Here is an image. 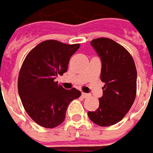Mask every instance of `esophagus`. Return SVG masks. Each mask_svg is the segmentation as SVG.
<instances>
[{"label":"esophagus","instance_id":"34e87169","mask_svg":"<svg viewBox=\"0 0 153 153\" xmlns=\"http://www.w3.org/2000/svg\"><path fill=\"white\" fill-rule=\"evenodd\" d=\"M82 96L83 98H88V97H90V95H89V94H86V93H84V92H82Z\"/></svg>","mask_w":153,"mask_h":153}]
</instances>
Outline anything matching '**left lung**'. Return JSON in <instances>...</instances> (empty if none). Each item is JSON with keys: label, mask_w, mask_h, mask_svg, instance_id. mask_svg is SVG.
<instances>
[{"label": "left lung", "mask_w": 153, "mask_h": 153, "mask_svg": "<svg viewBox=\"0 0 153 153\" xmlns=\"http://www.w3.org/2000/svg\"><path fill=\"white\" fill-rule=\"evenodd\" d=\"M101 60L100 80L105 82L100 105L88 111L90 120L107 127L119 123L133 105L137 91V70L130 53L115 41L98 38L91 42Z\"/></svg>", "instance_id": "8db88e82"}]
</instances>
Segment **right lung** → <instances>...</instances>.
<instances>
[{
    "label": "right lung",
    "instance_id": "right-lung-1",
    "mask_svg": "<svg viewBox=\"0 0 153 153\" xmlns=\"http://www.w3.org/2000/svg\"><path fill=\"white\" fill-rule=\"evenodd\" d=\"M79 48L78 44L46 40L33 48L23 62L18 92L27 114L40 126L52 128L61 124L69 103L82 95L76 88L66 90L54 80L68 71L70 57Z\"/></svg>",
    "mask_w": 153,
    "mask_h": 153
}]
</instances>
